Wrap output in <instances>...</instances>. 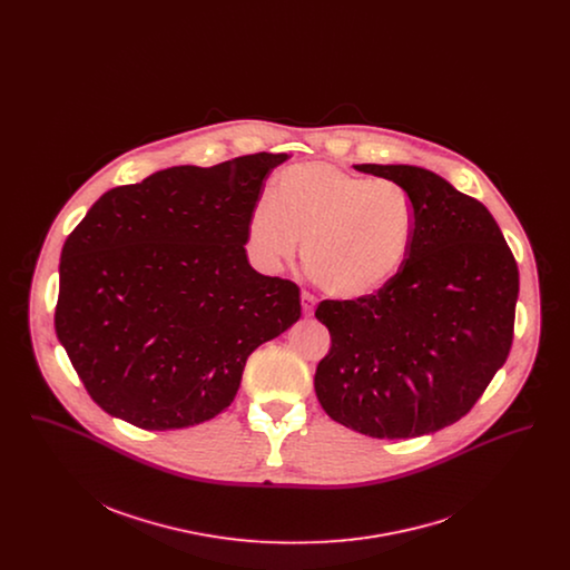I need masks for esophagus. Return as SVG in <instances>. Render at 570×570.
Listing matches in <instances>:
<instances>
[{"label":"esophagus","mask_w":570,"mask_h":570,"mask_svg":"<svg viewBox=\"0 0 570 570\" xmlns=\"http://www.w3.org/2000/svg\"><path fill=\"white\" fill-rule=\"evenodd\" d=\"M301 309H303L305 316H312L314 309H316V297L303 291V293H301Z\"/></svg>","instance_id":"1"}]
</instances>
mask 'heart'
<instances>
[{"label":"heart","mask_w":570,"mask_h":570,"mask_svg":"<svg viewBox=\"0 0 570 570\" xmlns=\"http://www.w3.org/2000/svg\"><path fill=\"white\" fill-rule=\"evenodd\" d=\"M414 203L391 179H367L331 163L291 166L249 216L256 263L277 272L303 242V267L328 295L370 297L406 265Z\"/></svg>","instance_id":"b5f03b06"}]
</instances>
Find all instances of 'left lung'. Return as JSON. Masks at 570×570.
Returning <instances> with one entry per match:
<instances>
[{
  "label": "left lung",
  "mask_w": 570,
  "mask_h": 570,
  "mask_svg": "<svg viewBox=\"0 0 570 570\" xmlns=\"http://www.w3.org/2000/svg\"><path fill=\"white\" fill-rule=\"evenodd\" d=\"M410 194L416 230L406 265L376 295L323 301L331 348L314 389L358 434L416 438L453 425L504 365L519 272L488 207L421 166L356 164Z\"/></svg>",
  "instance_id": "8db88e82"
}]
</instances>
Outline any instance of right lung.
Segmentation results:
<instances>
[{"mask_svg": "<svg viewBox=\"0 0 570 570\" xmlns=\"http://www.w3.org/2000/svg\"><path fill=\"white\" fill-rule=\"evenodd\" d=\"M286 154L173 166L102 194L61 249L55 333L91 400L181 430L235 400L245 361L295 325L298 286L254 272L247 224Z\"/></svg>", "mask_w": 570, "mask_h": 570, "instance_id": "right-lung-1", "label": "right lung"}]
</instances>
